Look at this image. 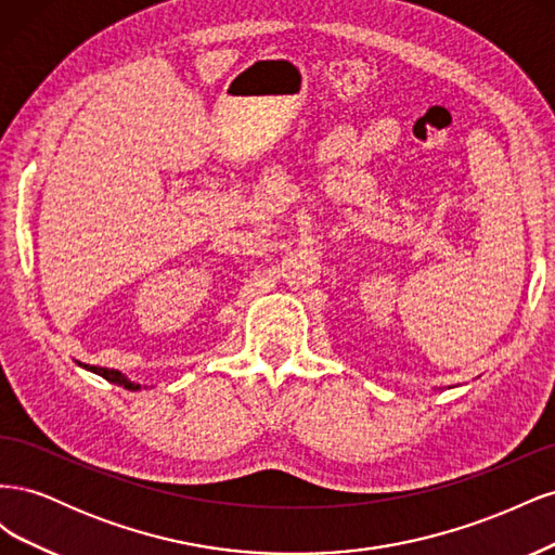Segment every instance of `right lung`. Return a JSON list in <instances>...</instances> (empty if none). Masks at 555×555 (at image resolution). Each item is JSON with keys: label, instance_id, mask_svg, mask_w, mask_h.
I'll return each instance as SVG.
<instances>
[{"label": "right lung", "instance_id": "1", "mask_svg": "<svg viewBox=\"0 0 555 555\" xmlns=\"http://www.w3.org/2000/svg\"><path fill=\"white\" fill-rule=\"evenodd\" d=\"M78 365H82V367H86V371H90V373H94V375H99V377H104V379H108V382H113V384L125 386V389H129V391H139V389H141V384L127 379L120 371H108V367L88 365V363H80V361H78Z\"/></svg>", "mask_w": 555, "mask_h": 555}]
</instances>
